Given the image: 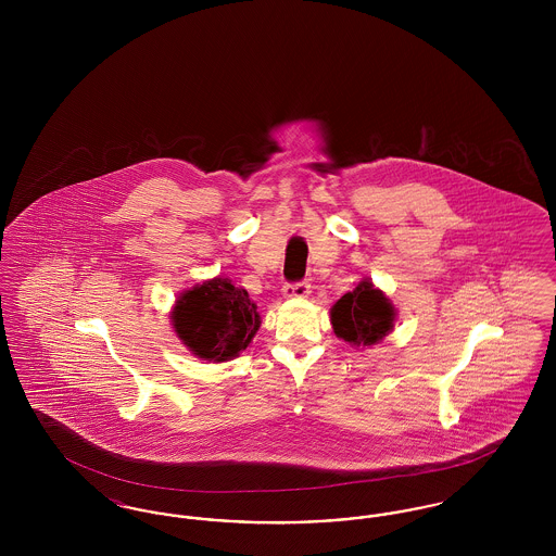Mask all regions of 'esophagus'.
Segmentation results:
<instances>
[{"mask_svg": "<svg viewBox=\"0 0 556 556\" xmlns=\"http://www.w3.org/2000/svg\"><path fill=\"white\" fill-rule=\"evenodd\" d=\"M308 293H311V286L306 281L283 286V295L286 298H308Z\"/></svg>", "mask_w": 556, "mask_h": 556, "instance_id": "1", "label": "esophagus"}]
</instances>
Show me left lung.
I'll return each instance as SVG.
<instances>
[{"label": "left lung", "mask_w": 556, "mask_h": 556, "mask_svg": "<svg viewBox=\"0 0 556 556\" xmlns=\"http://www.w3.org/2000/svg\"><path fill=\"white\" fill-rule=\"evenodd\" d=\"M394 304L369 279H363L331 306L333 333L356 348L379 344L394 331Z\"/></svg>", "instance_id": "left-lung-1"}]
</instances>
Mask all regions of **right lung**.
Listing matches in <instances>:
<instances>
[{
	"label": "right lung",
	"instance_id": "obj_1",
	"mask_svg": "<svg viewBox=\"0 0 556 556\" xmlns=\"http://www.w3.org/2000/svg\"><path fill=\"white\" fill-rule=\"evenodd\" d=\"M173 327L191 354L225 363L245 350L261 327L248 291L227 277H214L184 291L173 308Z\"/></svg>",
	"mask_w": 556,
	"mask_h": 556
}]
</instances>
